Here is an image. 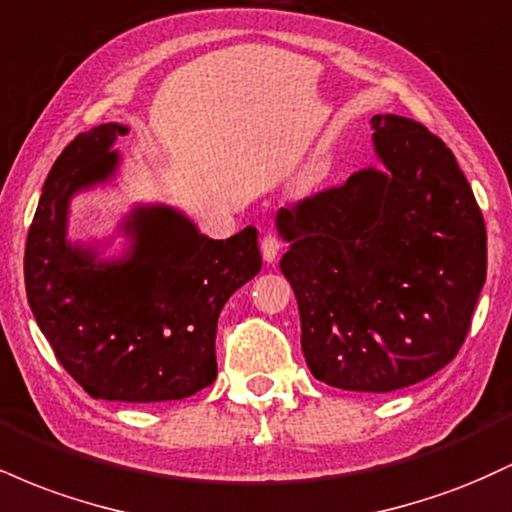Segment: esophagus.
Instances as JSON below:
<instances>
[{
    "label": "esophagus",
    "mask_w": 512,
    "mask_h": 512,
    "mask_svg": "<svg viewBox=\"0 0 512 512\" xmlns=\"http://www.w3.org/2000/svg\"><path fill=\"white\" fill-rule=\"evenodd\" d=\"M260 250H262V257L267 262H274L276 255H279L281 250V240L274 236V233H264L262 240H260Z\"/></svg>",
    "instance_id": "obj_1"
}]
</instances>
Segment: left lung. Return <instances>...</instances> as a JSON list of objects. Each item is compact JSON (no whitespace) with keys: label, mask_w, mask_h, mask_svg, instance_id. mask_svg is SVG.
I'll use <instances>...</instances> for the list:
<instances>
[{"label":"left lung","mask_w":512,"mask_h":512,"mask_svg":"<svg viewBox=\"0 0 512 512\" xmlns=\"http://www.w3.org/2000/svg\"><path fill=\"white\" fill-rule=\"evenodd\" d=\"M385 173L358 170L281 209V272L310 373L392 392L457 356L486 281V226L452 151L421 122L370 120Z\"/></svg>","instance_id":"obj_1"}]
</instances>
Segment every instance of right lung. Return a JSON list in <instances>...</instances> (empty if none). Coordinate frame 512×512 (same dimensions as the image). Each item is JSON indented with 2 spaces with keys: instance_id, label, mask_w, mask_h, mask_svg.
<instances>
[{
  "instance_id": "obj_1",
  "label": "right lung",
  "mask_w": 512,
  "mask_h": 512,
  "mask_svg": "<svg viewBox=\"0 0 512 512\" xmlns=\"http://www.w3.org/2000/svg\"><path fill=\"white\" fill-rule=\"evenodd\" d=\"M122 134L127 127L101 125L64 146L28 228L23 279L35 322L88 395L168 402L214 383L219 313L260 272L262 255L252 226L211 240L168 207L132 211L127 260L96 262V252L72 248L69 199L115 173L110 146Z\"/></svg>"
}]
</instances>
